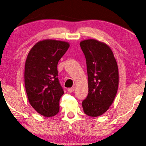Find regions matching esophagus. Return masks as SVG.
I'll list each match as a JSON object with an SVG mask.
<instances>
[{"label": "esophagus", "instance_id": "obj_1", "mask_svg": "<svg viewBox=\"0 0 146 146\" xmlns=\"http://www.w3.org/2000/svg\"><path fill=\"white\" fill-rule=\"evenodd\" d=\"M74 90H75V87H74V86H72V87H71V88L68 89V92H70V93L73 92L74 91Z\"/></svg>", "mask_w": 146, "mask_h": 146}]
</instances>
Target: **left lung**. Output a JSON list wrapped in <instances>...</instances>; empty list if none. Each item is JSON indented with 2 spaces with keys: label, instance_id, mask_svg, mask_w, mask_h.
<instances>
[{
  "label": "left lung",
  "instance_id": "1",
  "mask_svg": "<svg viewBox=\"0 0 146 146\" xmlns=\"http://www.w3.org/2000/svg\"><path fill=\"white\" fill-rule=\"evenodd\" d=\"M80 46L86 61L88 94L83 101L86 115L96 117L108 110L119 86V68L111 48L95 39L81 41Z\"/></svg>",
  "mask_w": 146,
  "mask_h": 146
}]
</instances>
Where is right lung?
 <instances>
[{
	"label": "right lung",
	"instance_id": "right-lung-1",
	"mask_svg": "<svg viewBox=\"0 0 146 146\" xmlns=\"http://www.w3.org/2000/svg\"><path fill=\"white\" fill-rule=\"evenodd\" d=\"M69 47L68 42L46 39L36 43L27 54L24 81L28 101L44 117L54 116L60 110L64 92L57 78V65Z\"/></svg>",
	"mask_w": 146,
	"mask_h": 146
}]
</instances>
